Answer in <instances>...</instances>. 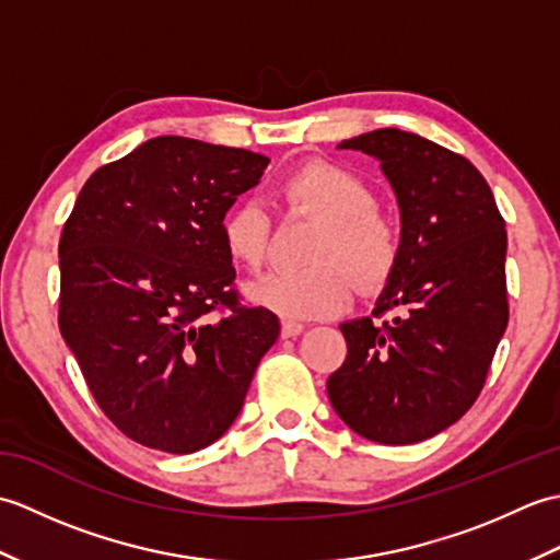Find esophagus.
<instances>
[{"instance_id": "34e87169", "label": "esophagus", "mask_w": 560, "mask_h": 560, "mask_svg": "<svg viewBox=\"0 0 560 560\" xmlns=\"http://www.w3.org/2000/svg\"><path fill=\"white\" fill-rule=\"evenodd\" d=\"M303 329H305L303 323H295V319H283V323H281V337H283V339L299 337Z\"/></svg>"}]
</instances>
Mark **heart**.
I'll return each mask as SVG.
<instances>
[{
  "instance_id": "obj_1",
  "label": "heart",
  "mask_w": 560,
  "mask_h": 560,
  "mask_svg": "<svg viewBox=\"0 0 560 560\" xmlns=\"http://www.w3.org/2000/svg\"><path fill=\"white\" fill-rule=\"evenodd\" d=\"M277 205L319 221L305 269H279L249 283V299L289 319L335 315L349 305L353 279L375 289L395 269L401 233L361 175L331 161H307L281 177ZM221 245L249 271L265 265L271 217L257 201H237L223 213Z\"/></svg>"
}]
</instances>
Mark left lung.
Returning a JSON list of instances; mask_svg holds the SVG:
<instances>
[{
    "label": "left lung",
    "mask_w": 560,
    "mask_h": 560,
    "mask_svg": "<svg viewBox=\"0 0 560 560\" xmlns=\"http://www.w3.org/2000/svg\"><path fill=\"white\" fill-rule=\"evenodd\" d=\"M339 149L383 165L401 249L373 315L339 327L349 353L327 395L373 443H421L471 409L508 327L505 221L483 175L435 141L385 127Z\"/></svg>",
    "instance_id": "obj_1"
}]
</instances>
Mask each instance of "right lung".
<instances>
[{"mask_svg":"<svg viewBox=\"0 0 560 560\" xmlns=\"http://www.w3.org/2000/svg\"><path fill=\"white\" fill-rule=\"evenodd\" d=\"M267 156L156 137L105 163L59 237V331L103 413L189 455L229 431L279 317L241 301L219 225Z\"/></svg>","mask_w":560,"mask_h":560,"instance_id":"1","label":"right lung"}]
</instances>
